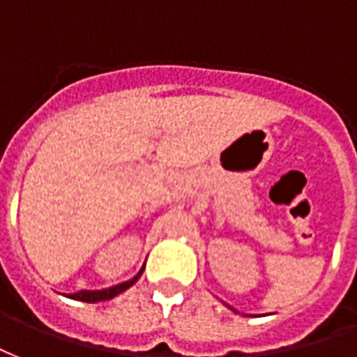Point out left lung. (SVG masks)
I'll list each match as a JSON object with an SVG mask.
<instances>
[{
    "label": "left lung",
    "instance_id": "1",
    "mask_svg": "<svg viewBox=\"0 0 357 357\" xmlns=\"http://www.w3.org/2000/svg\"><path fill=\"white\" fill-rule=\"evenodd\" d=\"M232 310H234V308H232ZM234 312H236V310H234Z\"/></svg>",
    "mask_w": 357,
    "mask_h": 357
}]
</instances>
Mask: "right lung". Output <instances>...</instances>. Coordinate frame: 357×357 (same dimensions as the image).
<instances>
[{"instance_id":"1","label":"right lung","mask_w":357,"mask_h":357,"mask_svg":"<svg viewBox=\"0 0 357 357\" xmlns=\"http://www.w3.org/2000/svg\"><path fill=\"white\" fill-rule=\"evenodd\" d=\"M142 270L144 266L140 268V272L132 280L129 282L119 283V285H114V287L108 289H100V291H79V293H74V295H70V298H75V301H82V303H100V301H110L114 296H118L119 293H123L127 289L135 285V283L139 282V278L142 275Z\"/></svg>"}]
</instances>
